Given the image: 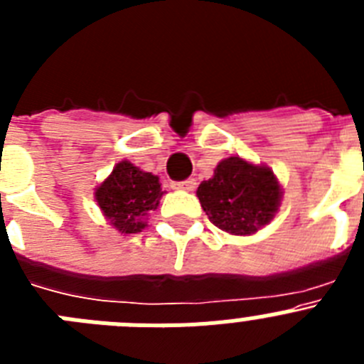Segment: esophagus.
<instances>
[{
	"mask_svg": "<svg viewBox=\"0 0 364 364\" xmlns=\"http://www.w3.org/2000/svg\"><path fill=\"white\" fill-rule=\"evenodd\" d=\"M173 189H178V191H193V189L197 188V182L193 178L182 180V182H173L171 184Z\"/></svg>",
	"mask_w": 364,
	"mask_h": 364,
	"instance_id": "esophagus-1",
	"label": "esophagus"
}]
</instances>
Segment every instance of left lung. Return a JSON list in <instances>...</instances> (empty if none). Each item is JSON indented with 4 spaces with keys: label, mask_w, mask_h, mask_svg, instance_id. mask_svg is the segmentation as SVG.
<instances>
[{
    "label": "left lung",
    "mask_w": 364,
    "mask_h": 364,
    "mask_svg": "<svg viewBox=\"0 0 364 364\" xmlns=\"http://www.w3.org/2000/svg\"><path fill=\"white\" fill-rule=\"evenodd\" d=\"M197 197L205 215L222 231L253 235L277 215L282 189L268 166L230 156L218 162L213 178L198 186Z\"/></svg>",
    "instance_id": "1"
}]
</instances>
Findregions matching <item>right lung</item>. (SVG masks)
Returning a JSON list of instances; mask_svg holds the SVG:
<instances>
[{
	"instance_id": "right-lung-1",
	"label": "right lung",
	"mask_w": 364,
	"mask_h": 364,
	"mask_svg": "<svg viewBox=\"0 0 364 364\" xmlns=\"http://www.w3.org/2000/svg\"><path fill=\"white\" fill-rule=\"evenodd\" d=\"M162 195L159 176L142 171L127 160L118 162L111 175L95 189L104 217L125 235L138 233L147 226V213L159 208Z\"/></svg>"
}]
</instances>
